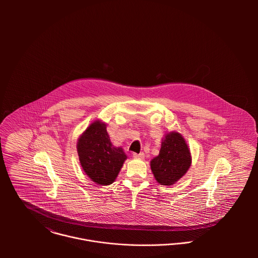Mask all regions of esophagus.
Returning a JSON list of instances; mask_svg holds the SVG:
<instances>
[{"label":"esophagus","mask_w":258,"mask_h":258,"mask_svg":"<svg viewBox=\"0 0 258 258\" xmlns=\"http://www.w3.org/2000/svg\"><path fill=\"white\" fill-rule=\"evenodd\" d=\"M133 157L136 158V159H144L145 155H144V153H139V154L134 153V154H133Z\"/></svg>","instance_id":"34e87169"}]
</instances>
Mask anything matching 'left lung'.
Here are the masks:
<instances>
[{
  "mask_svg": "<svg viewBox=\"0 0 258 258\" xmlns=\"http://www.w3.org/2000/svg\"><path fill=\"white\" fill-rule=\"evenodd\" d=\"M191 164V156L183 136L170 132L162 140L159 155L150 165L156 181L163 185H172L179 181Z\"/></svg>",
  "mask_w": 258,
  "mask_h": 258,
  "instance_id": "1",
  "label": "left lung"
}]
</instances>
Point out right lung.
Segmentation results:
<instances>
[{
    "label": "right lung",
    "mask_w": 258,
    "mask_h": 258,
    "mask_svg": "<svg viewBox=\"0 0 258 258\" xmlns=\"http://www.w3.org/2000/svg\"><path fill=\"white\" fill-rule=\"evenodd\" d=\"M76 147L83 171L97 184H112L127 159L122 148L112 145L106 124L100 120L87 127Z\"/></svg>",
    "instance_id": "1"
}]
</instances>
